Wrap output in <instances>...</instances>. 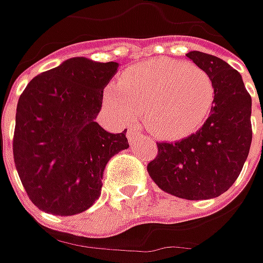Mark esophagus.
Masks as SVG:
<instances>
[{"label":"esophagus","instance_id":"esophagus-1","mask_svg":"<svg viewBox=\"0 0 263 263\" xmlns=\"http://www.w3.org/2000/svg\"><path fill=\"white\" fill-rule=\"evenodd\" d=\"M140 137H143V133H140L136 128H130V130L127 132V139H128V142H136L137 139H140Z\"/></svg>","mask_w":263,"mask_h":263}]
</instances>
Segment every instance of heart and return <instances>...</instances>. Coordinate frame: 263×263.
<instances>
[{
  "mask_svg": "<svg viewBox=\"0 0 263 263\" xmlns=\"http://www.w3.org/2000/svg\"><path fill=\"white\" fill-rule=\"evenodd\" d=\"M104 99L121 121L140 114L154 136L177 140L205 123L214 102V85L197 66L157 58L124 71L114 86L106 87Z\"/></svg>",
  "mask_w": 263,
  "mask_h": 263,
  "instance_id": "b5f03b06",
  "label": "heart"
}]
</instances>
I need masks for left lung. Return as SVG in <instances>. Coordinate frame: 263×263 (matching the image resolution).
Listing matches in <instances>:
<instances>
[{"mask_svg":"<svg viewBox=\"0 0 263 263\" xmlns=\"http://www.w3.org/2000/svg\"><path fill=\"white\" fill-rule=\"evenodd\" d=\"M211 77L214 105L196 133L174 143H157L147 173L159 189L181 199H212L240 176L252 143V98L237 70L199 51L186 54Z\"/></svg>","mask_w":263,"mask_h":263,"instance_id":"1","label":"left lung"}]
</instances>
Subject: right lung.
I'll use <instances>...</instances> for the list:
<instances>
[{
	"label": "right lung",
	"mask_w": 263,
	"mask_h": 263,
	"mask_svg": "<svg viewBox=\"0 0 263 263\" xmlns=\"http://www.w3.org/2000/svg\"><path fill=\"white\" fill-rule=\"evenodd\" d=\"M118 64L74 57L33 77L18 98L15 170L29 199L52 215H76L101 195L106 162L128 147L95 121Z\"/></svg>",
	"instance_id": "add662e5"
}]
</instances>
